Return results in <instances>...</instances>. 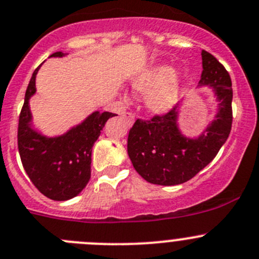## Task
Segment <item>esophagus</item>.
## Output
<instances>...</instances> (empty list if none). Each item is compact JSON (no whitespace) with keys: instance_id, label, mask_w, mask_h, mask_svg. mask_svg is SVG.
<instances>
[{"instance_id":"obj_1","label":"esophagus","mask_w":259,"mask_h":259,"mask_svg":"<svg viewBox=\"0 0 259 259\" xmlns=\"http://www.w3.org/2000/svg\"><path fill=\"white\" fill-rule=\"evenodd\" d=\"M122 117L124 118L125 120H127V123H128V125H130V127H131V125L134 124V122H135V115L132 114V113L127 112V113H124V114H122Z\"/></svg>"}]
</instances>
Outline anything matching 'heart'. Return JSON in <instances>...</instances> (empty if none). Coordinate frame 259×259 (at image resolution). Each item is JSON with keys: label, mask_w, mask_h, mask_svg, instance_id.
Instances as JSON below:
<instances>
[{"label": "heart", "mask_w": 259, "mask_h": 259, "mask_svg": "<svg viewBox=\"0 0 259 259\" xmlns=\"http://www.w3.org/2000/svg\"><path fill=\"white\" fill-rule=\"evenodd\" d=\"M135 93L147 95V107L157 114L173 109L182 93V78L170 66H156L134 81Z\"/></svg>", "instance_id": "1"}]
</instances>
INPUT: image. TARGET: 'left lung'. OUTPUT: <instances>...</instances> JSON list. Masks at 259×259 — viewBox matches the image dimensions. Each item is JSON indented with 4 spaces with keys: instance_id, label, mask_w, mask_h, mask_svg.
I'll return each mask as SVG.
<instances>
[{
    "instance_id": "8db88e82",
    "label": "left lung",
    "mask_w": 259,
    "mask_h": 259,
    "mask_svg": "<svg viewBox=\"0 0 259 259\" xmlns=\"http://www.w3.org/2000/svg\"><path fill=\"white\" fill-rule=\"evenodd\" d=\"M198 88L210 86L218 100V112L203 132L188 137L179 128L182 105L150 120L137 119L130 130L128 156L137 173L149 183L176 186L193 178L210 164L230 135L233 123L231 78L212 54L202 49ZM183 103V102H182Z\"/></svg>"
}]
</instances>
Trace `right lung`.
Here are the masks:
<instances>
[{"label":"right lung","instance_id":"obj_1","mask_svg":"<svg viewBox=\"0 0 259 259\" xmlns=\"http://www.w3.org/2000/svg\"><path fill=\"white\" fill-rule=\"evenodd\" d=\"M56 52L51 57H65ZM40 67V66H39ZM34 71L19 118L17 146L26 174L40 193L53 201H67L81 193L91 176V150L113 113L93 112L63 135L48 137L33 127L29 100L35 94Z\"/></svg>","mask_w":259,"mask_h":259}]
</instances>
